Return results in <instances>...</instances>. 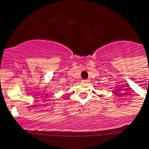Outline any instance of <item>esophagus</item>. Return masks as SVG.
Segmentation results:
<instances>
[{
	"instance_id": "1",
	"label": "esophagus",
	"mask_w": 149,
	"mask_h": 149,
	"mask_svg": "<svg viewBox=\"0 0 149 149\" xmlns=\"http://www.w3.org/2000/svg\"><path fill=\"white\" fill-rule=\"evenodd\" d=\"M89 81H89L88 79H87V80H82V82H84V83H88Z\"/></svg>"
}]
</instances>
